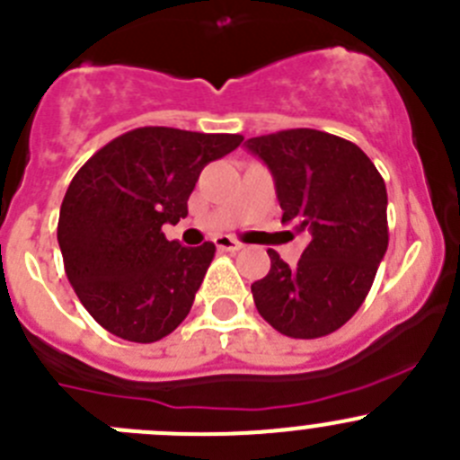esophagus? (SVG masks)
Here are the masks:
<instances>
[{
	"label": "esophagus",
	"instance_id": "obj_1",
	"mask_svg": "<svg viewBox=\"0 0 460 460\" xmlns=\"http://www.w3.org/2000/svg\"><path fill=\"white\" fill-rule=\"evenodd\" d=\"M216 244H217V250H222V252H238V250H243V243H238V240L229 238V235H220V238H216Z\"/></svg>",
	"mask_w": 460,
	"mask_h": 460
}]
</instances>
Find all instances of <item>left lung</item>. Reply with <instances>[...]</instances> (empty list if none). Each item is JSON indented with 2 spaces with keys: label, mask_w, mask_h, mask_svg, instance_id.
Listing matches in <instances>:
<instances>
[{
  "label": "left lung",
  "mask_w": 460,
  "mask_h": 460,
  "mask_svg": "<svg viewBox=\"0 0 460 460\" xmlns=\"http://www.w3.org/2000/svg\"><path fill=\"white\" fill-rule=\"evenodd\" d=\"M244 147L272 172L281 222L308 235L293 268L268 250L270 272L252 283L256 308L283 336H329L366 302L388 250L384 179L363 149L315 128L268 133Z\"/></svg>",
  "instance_id": "left-lung-1"
}]
</instances>
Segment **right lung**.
<instances>
[{
  "label": "right lung",
  "instance_id": "1",
  "mask_svg": "<svg viewBox=\"0 0 460 460\" xmlns=\"http://www.w3.org/2000/svg\"><path fill=\"white\" fill-rule=\"evenodd\" d=\"M238 133L140 127L85 161L58 217V247L76 297L106 332L156 342L190 313L216 244L183 247L163 225L188 216V197Z\"/></svg>",
  "mask_w": 460,
  "mask_h": 460
}]
</instances>
